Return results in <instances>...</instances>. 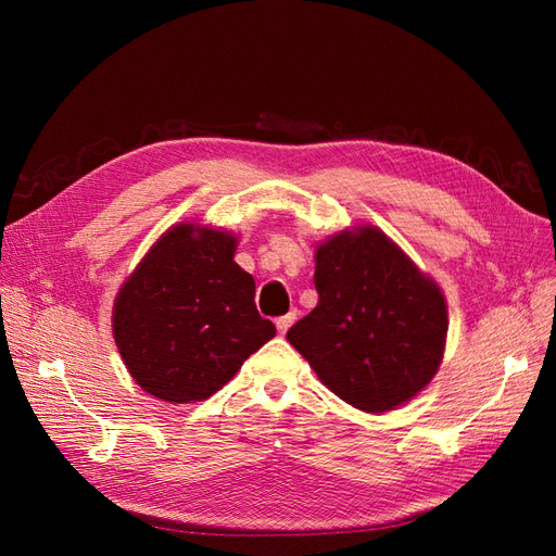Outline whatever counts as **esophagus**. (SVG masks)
I'll return each mask as SVG.
<instances>
[{"instance_id":"esophagus-1","label":"esophagus","mask_w":556,"mask_h":556,"mask_svg":"<svg viewBox=\"0 0 556 556\" xmlns=\"http://www.w3.org/2000/svg\"><path fill=\"white\" fill-rule=\"evenodd\" d=\"M296 319V311H290L288 315H282V317H278L276 319V327H278V333H285L288 331L290 327H292V323Z\"/></svg>"}]
</instances>
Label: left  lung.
Wrapping results in <instances>:
<instances>
[{
  "label": "left lung",
  "instance_id": "8db88e82",
  "mask_svg": "<svg viewBox=\"0 0 556 556\" xmlns=\"http://www.w3.org/2000/svg\"><path fill=\"white\" fill-rule=\"evenodd\" d=\"M317 306L288 331L317 378L350 406L384 413L425 390L443 359L439 285L376 227L317 248Z\"/></svg>",
  "mask_w": 556,
  "mask_h": 556
}]
</instances>
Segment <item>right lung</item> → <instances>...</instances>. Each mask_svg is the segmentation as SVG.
<instances>
[{
	"label": "right lung",
	"mask_w": 556,
	"mask_h": 556,
	"mask_svg": "<svg viewBox=\"0 0 556 556\" xmlns=\"http://www.w3.org/2000/svg\"><path fill=\"white\" fill-rule=\"evenodd\" d=\"M237 239L172 227L123 285L113 339L131 378L162 401L208 399L276 336L255 306V278L233 262Z\"/></svg>",
	"instance_id": "obj_1"
}]
</instances>
